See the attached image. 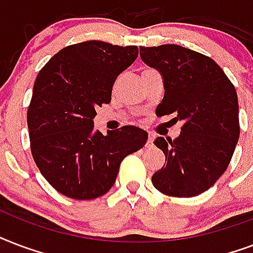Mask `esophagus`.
I'll use <instances>...</instances> for the list:
<instances>
[{"label": "esophagus", "instance_id": "esophagus-1", "mask_svg": "<svg viewBox=\"0 0 253 253\" xmlns=\"http://www.w3.org/2000/svg\"><path fill=\"white\" fill-rule=\"evenodd\" d=\"M153 140H154V136H153V134H150V133H149L148 142H146V146H152V145H153Z\"/></svg>", "mask_w": 253, "mask_h": 253}]
</instances>
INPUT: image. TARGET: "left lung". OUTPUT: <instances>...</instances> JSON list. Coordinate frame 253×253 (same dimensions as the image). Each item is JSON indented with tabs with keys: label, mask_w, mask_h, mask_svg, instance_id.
I'll list each match as a JSON object with an SVG mask.
<instances>
[{
	"label": "left lung",
	"mask_w": 253,
	"mask_h": 253,
	"mask_svg": "<svg viewBox=\"0 0 253 253\" xmlns=\"http://www.w3.org/2000/svg\"><path fill=\"white\" fill-rule=\"evenodd\" d=\"M140 56L164 78L165 95L156 115H175V120L183 121L178 138L154 141L166 161L152 182L169 197L199 195L226 171L238 144L234 84L211 58L178 44L141 46Z\"/></svg>",
	"instance_id": "8db88e82"
}]
</instances>
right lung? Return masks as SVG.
I'll return each mask as SVG.
<instances>
[{
	"label": "right lung",
	"instance_id": "1",
	"mask_svg": "<svg viewBox=\"0 0 253 253\" xmlns=\"http://www.w3.org/2000/svg\"><path fill=\"white\" fill-rule=\"evenodd\" d=\"M137 55V46L87 41L62 48L39 71L27 109L31 154L66 197L108 193L121 161L146 144L148 133L133 125L107 134L93 128L96 108L111 103L115 80Z\"/></svg>",
	"mask_w": 253,
	"mask_h": 253
}]
</instances>
